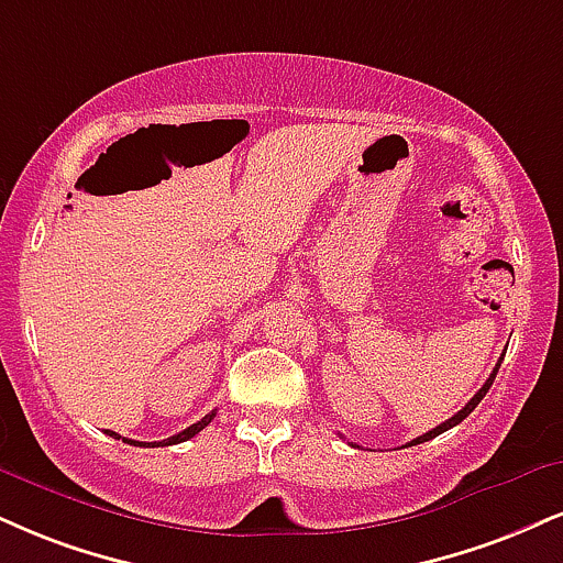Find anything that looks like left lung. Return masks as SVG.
<instances>
[{
    "label": "left lung",
    "mask_w": 563,
    "mask_h": 563,
    "mask_svg": "<svg viewBox=\"0 0 563 563\" xmlns=\"http://www.w3.org/2000/svg\"><path fill=\"white\" fill-rule=\"evenodd\" d=\"M500 362H504V356H500ZM500 362L496 364V369H493V372H490V377H487V380H485V385H483V388H479V390L475 393V396H472V398H470V404H466L462 411H456V415H453L451 419H445V422H443V424H438V428H432L430 432H424V435H419V438H415V440H411V443H409V445H417V443H424V440H432V438H435V435H440V432H445V430L456 428V424H459V422H462V419H466V417H470V415H472V411H475V409H477V404H479V401H483V398H485V393H487V390H490V385H493V380H496V375H498V367H500ZM351 445H354V443H351ZM354 449H358V445H354Z\"/></svg>",
    "instance_id": "left-lung-1"
}]
</instances>
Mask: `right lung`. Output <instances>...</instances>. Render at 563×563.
Segmentation results:
<instances>
[{
	"mask_svg": "<svg viewBox=\"0 0 563 563\" xmlns=\"http://www.w3.org/2000/svg\"><path fill=\"white\" fill-rule=\"evenodd\" d=\"M214 415H217V411H212V415H207V417H201L199 422L191 424V428H186V430H183V432H178V435H173V438L162 440V443H139V440H128V438H123V440H128V443H131V445H146V449H157V445H175V443H183V440H188V438L199 435V432L205 430L209 422H212ZM107 435L114 438V440H120L118 432H112V430H107Z\"/></svg>",
	"mask_w": 563,
	"mask_h": 563,
	"instance_id": "obj_1",
	"label": "right lung"
}]
</instances>
